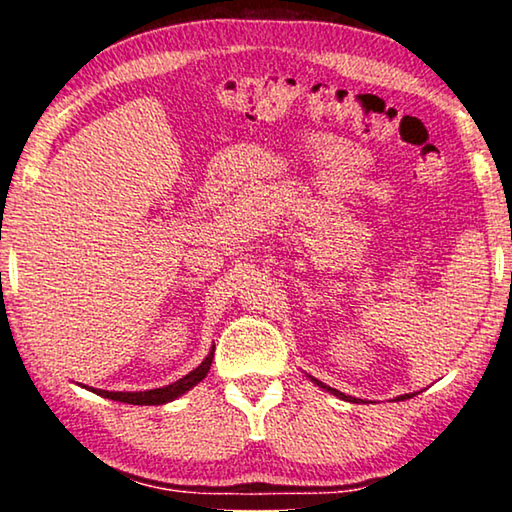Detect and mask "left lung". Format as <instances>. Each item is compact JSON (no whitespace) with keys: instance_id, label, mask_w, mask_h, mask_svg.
Instances as JSON below:
<instances>
[{"instance_id":"1","label":"left lung","mask_w":512,"mask_h":512,"mask_svg":"<svg viewBox=\"0 0 512 512\" xmlns=\"http://www.w3.org/2000/svg\"><path fill=\"white\" fill-rule=\"evenodd\" d=\"M311 381H314L316 386H320L323 388V391H327V393H332V395H336L339 397V400H345V402H361L359 397H352V395H345V393H341V391H336V388H332V386H327V384H323V381H318L316 377H309ZM409 397H413V393H406V395H400V397H395V400H409Z\"/></svg>"}]
</instances>
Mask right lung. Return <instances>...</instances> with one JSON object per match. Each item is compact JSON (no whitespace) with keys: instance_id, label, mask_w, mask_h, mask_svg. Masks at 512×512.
<instances>
[{"instance_id":"add662e5","label":"right lung","mask_w":512,"mask_h":512,"mask_svg":"<svg viewBox=\"0 0 512 512\" xmlns=\"http://www.w3.org/2000/svg\"><path fill=\"white\" fill-rule=\"evenodd\" d=\"M212 359H214V345H212V350L207 352V357L198 363L192 372H187L185 377H180L178 381H173V384H169V386L151 388V391H101V388H88V386H83V388H88V391L97 393L101 397H108V400L124 402V404H140V406L167 404V402L176 400V397L185 395L187 391H192L198 381H203L207 377V372H210Z\"/></svg>"}]
</instances>
